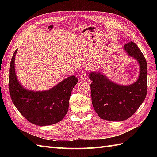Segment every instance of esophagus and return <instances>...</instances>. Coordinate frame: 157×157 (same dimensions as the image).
I'll return each mask as SVG.
<instances>
[{"label": "esophagus", "instance_id": "1", "mask_svg": "<svg viewBox=\"0 0 157 157\" xmlns=\"http://www.w3.org/2000/svg\"><path fill=\"white\" fill-rule=\"evenodd\" d=\"M80 78H81L82 80H86V77H87V73L86 71H82L81 73H80Z\"/></svg>", "mask_w": 157, "mask_h": 157}]
</instances>
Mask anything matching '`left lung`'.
Instances as JSON below:
<instances>
[{
  "mask_svg": "<svg viewBox=\"0 0 157 157\" xmlns=\"http://www.w3.org/2000/svg\"><path fill=\"white\" fill-rule=\"evenodd\" d=\"M128 54L140 63L137 81L129 86H121L100 73H90L92 102L95 111L102 119L121 121L128 119L138 109L147 92V65L143 53L134 42L124 45Z\"/></svg>",
  "mask_w": 157,
  "mask_h": 157,
  "instance_id": "left-lung-1",
  "label": "left lung"
}]
</instances>
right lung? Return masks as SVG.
I'll return each instance as SVG.
<instances>
[{
  "label": "right lung",
  "mask_w": 157,
  "mask_h": 157,
  "mask_svg": "<svg viewBox=\"0 0 157 157\" xmlns=\"http://www.w3.org/2000/svg\"><path fill=\"white\" fill-rule=\"evenodd\" d=\"M9 71V92L12 101L21 115L33 124L48 126L61 121L67 114L72 90L78 82L75 76L65 78L48 91L32 92L23 88L16 78L14 61Z\"/></svg>",
  "instance_id": "1"
}]
</instances>
